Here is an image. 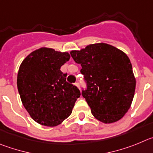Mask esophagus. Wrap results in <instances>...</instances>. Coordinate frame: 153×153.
<instances>
[{"label":"esophagus","mask_w":153,"mask_h":153,"mask_svg":"<svg viewBox=\"0 0 153 153\" xmlns=\"http://www.w3.org/2000/svg\"><path fill=\"white\" fill-rule=\"evenodd\" d=\"M75 86H76V87H78V88H79V83H78V82H76V83L75 84Z\"/></svg>","instance_id":"obj_1"}]
</instances>
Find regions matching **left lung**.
Returning a JSON list of instances; mask_svg holds the SVG:
<instances>
[{
	"mask_svg": "<svg viewBox=\"0 0 153 153\" xmlns=\"http://www.w3.org/2000/svg\"><path fill=\"white\" fill-rule=\"evenodd\" d=\"M82 65L87 89L82 94L93 116L104 123L117 122L130 109L134 97L136 78L130 59L117 48L95 43L70 53Z\"/></svg>",
	"mask_w": 153,
	"mask_h": 153,
	"instance_id": "obj_1",
	"label": "left lung"
}]
</instances>
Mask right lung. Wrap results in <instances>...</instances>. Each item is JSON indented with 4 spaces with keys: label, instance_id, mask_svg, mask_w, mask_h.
I'll return each instance as SVG.
<instances>
[{
    "label": "right lung",
    "instance_id": "1",
    "mask_svg": "<svg viewBox=\"0 0 153 153\" xmlns=\"http://www.w3.org/2000/svg\"><path fill=\"white\" fill-rule=\"evenodd\" d=\"M69 59L68 53L42 47L29 54L20 65L16 82L20 99L30 117L39 124L56 126L62 123L81 95L60 70Z\"/></svg>",
    "mask_w": 153,
    "mask_h": 153
}]
</instances>
